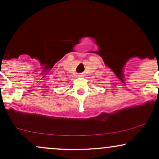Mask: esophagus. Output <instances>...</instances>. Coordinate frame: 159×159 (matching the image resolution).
Here are the masks:
<instances>
[{
  "label": "esophagus",
  "mask_w": 159,
  "mask_h": 159,
  "mask_svg": "<svg viewBox=\"0 0 159 159\" xmlns=\"http://www.w3.org/2000/svg\"><path fill=\"white\" fill-rule=\"evenodd\" d=\"M78 78H84V75L83 73H81V74L78 75Z\"/></svg>",
  "instance_id": "1"
}]
</instances>
